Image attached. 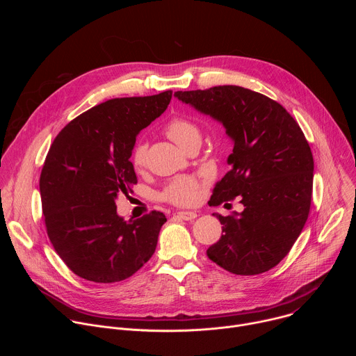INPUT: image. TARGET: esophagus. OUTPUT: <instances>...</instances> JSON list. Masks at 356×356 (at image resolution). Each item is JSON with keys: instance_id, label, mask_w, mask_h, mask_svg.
<instances>
[{"instance_id": "34e87169", "label": "esophagus", "mask_w": 356, "mask_h": 356, "mask_svg": "<svg viewBox=\"0 0 356 356\" xmlns=\"http://www.w3.org/2000/svg\"><path fill=\"white\" fill-rule=\"evenodd\" d=\"M177 217H180L184 221H191V220H194L197 217V213H193V211H179Z\"/></svg>"}]
</instances>
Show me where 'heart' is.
Here are the masks:
<instances>
[{"label":"heart","instance_id":"obj_1","mask_svg":"<svg viewBox=\"0 0 356 356\" xmlns=\"http://www.w3.org/2000/svg\"><path fill=\"white\" fill-rule=\"evenodd\" d=\"M165 132L181 147H184L193 139H200V128L195 122L186 117L172 118L168 122ZM146 155L147 145L145 142H138L134 146L131 155V162L135 170H142L146 166ZM198 191L200 183L197 179L191 176H179L166 184L161 197L175 206H191L198 198Z\"/></svg>","mask_w":356,"mask_h":356}]
</instances>
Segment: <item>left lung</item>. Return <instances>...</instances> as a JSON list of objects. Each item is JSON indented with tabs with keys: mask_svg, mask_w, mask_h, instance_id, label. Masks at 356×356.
Returning a JSON list of instances; mask_svg holds the SVG:
<instances>
[{
	"mask_svg": "<svg viewBox=\"0 0 356 356\" xmlns=\"http://www.w3.org/2000/svg\"><path fill=\"white\" fill-rule=\"evenodd\" d=\"M198 111L221 121L234 139L231 170L216 186L210 206L239 197L245 210L217 216L221 238L207 257L241 276L261 275L290 252L310 213L314 161L297 121L277 101L239 86L176 91Z\"/></svg>",
	"mask_w": 356,
	"mask_h": 356,
	"instance_id": "1",
	"label": "left lung"
}]
</instances>
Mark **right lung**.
Returning <instances> with one entry per match:
<instances>
[{
    "label": "right lung",
    "mask_w": 356,
    "mask_h": 356,
    "mask_svg": "<svg viewBox=\"0 0 356 356\" xmlns=\"http://www.w3.org/2000/svg\"><path fill=\"white\" fill-rule=\"evenodd\" d=\"M172 92L101 103L72 120L47 152L39 180L46 232L86 280H125L154 255L165 214L124 221L115 198L138 183L131 162L136 135L168 108Z\"/></svg>",
    "instance_id": "add662e5"
}]
</instances>
